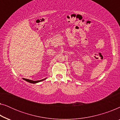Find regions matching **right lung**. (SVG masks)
<instances>
[{
    "label": "right lung",
    "mask_w": 120,
    "mask_h": 120,
    "mask_svg": "<svg viewBox=\"0 0 120 120\" xmlns=\"http://www.w3.org/2000/svg\"><path fill=\"white\" fill-rule=\"evenodd\" d=\"M46 79H42V80H38V81H33V80H29V79H23L26 80V81L28 82L29 83H38V82H41L42 81H43V80H45Z\"/></svg>",
    "instance_id": "add662e5"
}]
</instances>
